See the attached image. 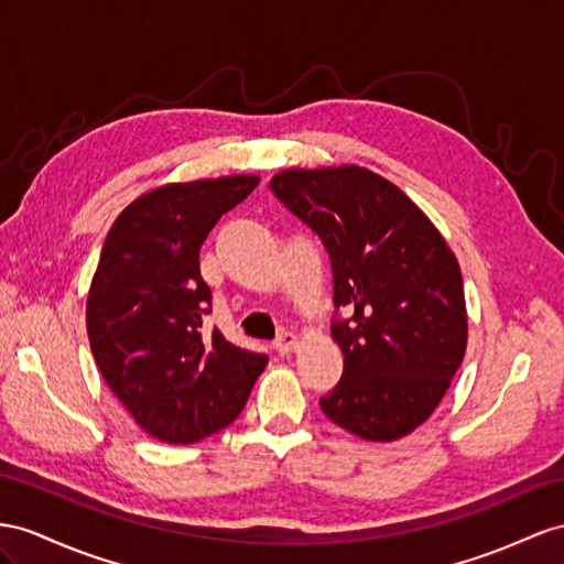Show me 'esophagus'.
<instances>
[{"label":"esophagus","instance_id":"esophagus-1","mask_svg":"<svg viewBox=\"0 0 564 564\" xmlns=\"http://www.w3.org/2000/svg\"><path fill=\"white\" fill-rule=\"evenodd\" d=\"M297 343H300V338L293 334V330H281L276 343H273V348L279 350V355H288L297 348Z\"/></svg>","mask_w":564,"mask_h":564}]
</instances>
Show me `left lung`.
<instances>
[{
  "label": "left lung",
  "mask_w": 564,
  "mask_h": 564,
  "mask_svg": "<svg viewBox=\"0 0 564 564\" xmlns=\"http://www.w3.org/2000/svg\"><path fill=\"white\" fill-rule=\"evenodd\" d=\"M269 187L322 238L336 307L352 310L330 324L343 377L319 400L324 414L365 441L408 436L465 359L457 257L398 185L365 166L285 169Z\"/></svg>",
  "instance_id": "8db88e82"
}]
</instances>
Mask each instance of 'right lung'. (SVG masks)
Returning <instances> with one entry per match:
<instances>
[{
  "instance_id": "add662e5",
  "label": "right lung",
  "mask_w": 564,
  "mask_h": 564,
  "mask_svg": "<svg viewBox=\"0 0 564 564\" xmlns=\"http://www.w3.org/2000/svg\"><path fill=\"white\" fill-rule=\"evenodd\" d=\"M257 183L221 176L159 185L107 234L85 307L88 338L111 393L152 438L187 445L226 429L269 362L202 326L212 291L199 248Z\"/></svg>"
}]
</instances>
